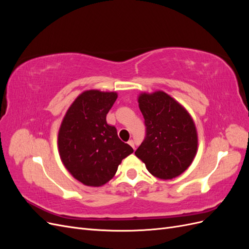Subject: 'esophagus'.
I'll use <instances>...</instances> for the list:
<instances>
[{"mask_svg":"<svg viewBox=\"0 0 249 249\" xmlns=\"http://www.w3.org/2000/svg\"><path fill=\"white\" fill-rule=\"evenodd\" d=\"M127 143H129V144L133 147V149H135V143H134V141L131 139V140H129V141H127Z\"/></svg>","mask_w":249,"mask_h":249,"instance_id":"obj_1","label":"esophagus"}]
</instances>
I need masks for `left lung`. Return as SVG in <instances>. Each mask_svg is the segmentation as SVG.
Instances as JSON below:
<instances>
[{"mask_svg":"<svg viewBox=\"0 0 249 249\" xmlns=\"http://www.w3.org/2000/svg\"><path fill=\"white\" fill-rule=\"evenodd\" d=\"M139 108L145 138L135 155L156 178L171 179L190 166L197 152V132L188 111L164 91L142 92Z\"/></svg>","mask_w":249,"mask_h":249,"instance_id":"8db88e82","label":"left lung"}]
</instances>
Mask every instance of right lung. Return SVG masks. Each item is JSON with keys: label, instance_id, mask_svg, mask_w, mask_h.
I'll list each match as a JSON object with an SVG mask.
<instances>
[{"label": "right lung", "instance_id": "1", "mask_svg": "<svg viewBox=\"0 0 249 249\" xmlns=\"http://www.w3.org/2000/svg\"><path fill=\"white\" fill-rule=\"evenodd\" d=\"M116 92L86 90L71 105L58 133L59 155L79 182L100 187L114 177L118 165L134 150L117 136L106 116Z\"/></svg>", "mask_w": 249, "mask_h": 249}]
</instances>
